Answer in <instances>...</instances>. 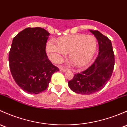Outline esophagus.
<instances>
[{
	"mask_svg": "<svg viewBox=\"0 0 127 127\" xmlns=\"http://www.w3.org/2000/svg\"><path fill=\"white\" fill-rule=\"evenodd\" d=\"M60 71L63 72H66V70H67V69H65V68H63V67H60Z\"/></svg>",
	"mask_w": 127,
	"mask_h": 127,
	"instance_id": "esophagus-1",
	"label": "esophagus"
}]
</instances>
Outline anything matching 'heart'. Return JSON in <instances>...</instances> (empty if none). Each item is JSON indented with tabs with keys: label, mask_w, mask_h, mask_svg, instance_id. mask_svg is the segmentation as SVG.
<instances>
[{
	"label": "heart",
	"mask_w": 127,
	"mask_h": 127,
	"mask_svg": "<svg viewBox=\"0 0 127 127\" xmlns=\"http://www.w3.org/2000/svg\"><path fill=\"white\" fill-rule=\"evenodd\" d=\"M97 49V40L93 35L75 34L60 38L58 44L49 40L46 51L53 62L60 63L69 53V60L77 67L86 66L94 57Z\"/></svg>",
	"instance_id": "b5f03b06"
}]
</instances>
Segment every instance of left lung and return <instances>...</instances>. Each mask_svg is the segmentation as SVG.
I'll return each mask as SVG.
<instances>
[{"label": "left lung", "instance_id": "obj_1", "mask_svg": "<svg viewBox=\"0 0 127 127\" xmlns=\"http://www.w3.org/2000/svg\"><path fill=\"white\" fill-rule=\"evenodd\" d=\"M90 32L98 41V55L87 69L75 74L68 81L72 91L83 95L93 94L104 88L111 77L115 61L111 40L98 30Z\"/></svg>", "mask_w": 127, "mask_h": 127}]
</instances>
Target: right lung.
I'll return each mask as SVG.
<instances>
[{
	"label": "right lung",
	"instance_id": "1",
	"mask_svg": "<svg viewBox=\"0 0 127 127\" xmlns=\"http://www.w3.org/2000/svg\"><path fill=\"white\" fill-rule=\"evenodd\" d=\"M49 35L44 29L29 27L13 39L8 58L11 73L18 86L29 94L46 90L52 74L59 70L47 55Z\"/></svg>",
	"mask_w": 127,
	"mask_h": 127
}]
</instances>
